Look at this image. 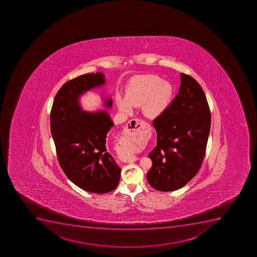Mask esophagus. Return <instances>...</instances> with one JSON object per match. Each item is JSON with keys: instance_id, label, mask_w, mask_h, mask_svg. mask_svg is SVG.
Here are the masks:
<instances>
[{"instance_id": "obj_1", "label": "esophagus", "mask_w": 257, "mask_h": 257, "mask_svg": "<svg viewBox=\"0 0 257 257\" xmlns=\"http://www.w3.org/2000/svg\"><path fill=\"white\" fill-rule=\"evenodd\" d=\"M144 124V121L141 119H132L127 122L124 130H123V135L125 137H137L139 135H141L142 127ZM139 160V158L136 156L130 157L126 159H122L124 163H133Z\"/></svg>"}]
</instances>
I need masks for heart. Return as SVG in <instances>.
<instances>
[{
  "instance_id": "obj_1",
  "label": "heart",
  "mask_w": 257,
  "mask_h": 257,
  "mask_svg": "<svg viewBox=\"0 0 257 257\" xmlns=\"http://www.w3.org/2000/svg\"><path fill=\"white\" fill-rule=\"evenodd\" d=\"M173 86L157 75H142L133 79L127 85L125 98L116 97L118 109L124 113L132 110V106L140 107L144 115L155 118L168 108L173 98ZM139 147L127 149L126 156L131 157Z\"/></svg>"
}]
</instances>
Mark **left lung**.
I'll use <instances>...</instances> for the list:
<instances>
[{
  "label": "left lung",
  "mask_w": 257,
  "mask_h": 257,
  "mask_svg": "<svg viewBox=\"0 0 257 257\" xmlns=\"http://www.w3.org/2000/svg\"><path fill=\"white\" fill-rule=\"evenodd\" d=\"M178 95L154 121L157 146L149 154L153 166L147 180L161 192L178 190L198 173L208 140L211 113L202 87L181 74Z\"/></svg>",
  "instance_id": "8db88e82"
}]
</instances>
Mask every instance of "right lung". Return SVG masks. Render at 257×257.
<instances>
[{"mask_svg": "<svg viewBox=\"0 0 257 257\" xmlns=\"http://www.w3.org/2000/svg\"><path fill=\"white\" fill-rule=\"evenodd\" d=\"M104 84L101 72L66 82L55 95L51 112V135L60 167L77 187L98 194L113 191L119 182L121 168L108 152L112 140L107 139L113 122L105 109L84 111L80 98ZM102 101L104 108H112L111 97Z\"/></svg>", "mask_w": 257, "mask_h": 257, "instance_id": "obj_1", "label": "right lung"}]
</instances>
